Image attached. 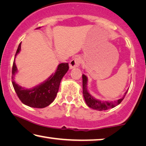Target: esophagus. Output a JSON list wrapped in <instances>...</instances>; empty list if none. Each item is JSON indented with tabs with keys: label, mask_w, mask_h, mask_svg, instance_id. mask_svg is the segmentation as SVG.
Here are the masks:
<instances>
[{
	"label": "esophagus",
	"mask_w": 146,
	"mask_h": 146,
	"mask_svg": "<svg viewBox=\"0 0 146 146\" xmlns=\"http://www.w3.org/2000/svg\"><path fill=\"white\" fill-rule=\"evenodd\" d=\"M80 62H81L80 58L79 56H75L71 60L70 63H69V67H70V69H73L79 67Z\"/></svg>",
	"instance_id": "1"
}]
</instances>
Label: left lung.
<instances>
[{
	"mask_svg": "<svg viewBox=\"0 0 146 146\" xmlns=\"http://www.w3.org/2000/svg\"><path fill=\"white\" fill-rule=\"evenodd\" d=\"M87 81H88V79H87L86 76L82 75V89H83L82 90V94H83L84 100H85L86 104L89 108L94 109V110H96L103 111L115 108V106H118L123 100V99L125 98V96L128 92V91H127L125 93V95L121 99L118 100L114 102L101 101L99 100L96 99L95 98L92 96V95H90V93L88 92V89H87Z\"/></svg>",
	"mask_w": 146,
	"mask_h": 146,
	"instance_id": "left-lung-1",
	"label": "left lung"
}]
</instances>
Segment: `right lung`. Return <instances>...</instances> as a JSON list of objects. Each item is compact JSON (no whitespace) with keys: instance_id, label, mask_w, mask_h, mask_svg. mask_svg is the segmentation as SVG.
<instances>
[{"instance_id":"right-lung-1","label":"right lung","mask_w":146,"mask_h":146,"mask_svg":"<svg viewBox=\"0 0 146 146\" xmlns=\"http://www.w3.org/2000/svg\"><path fill=\"white\" fill-rule=\"evenodd\" d=\"M20 50L21 42L17 49L15 58ZM68 69V63L60 64L58 65L56 72L52 74L46 81L33 88L26 89L16 83L14 79L15 74L17 73V67L14 60L12 66V85L19 99L23 104L31 108H44L54 100L59 90L61 80Z\"/></svg>"}]
</instances>
